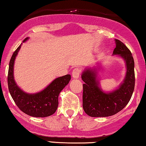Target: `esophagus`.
I'll list each match as a JSON object with an SVG mask.
<instances>
[{"mask_svg": "<svg viewBox=\"0 0 146 146\" xmlns=\"http://www.w3.org/2000/svg\"><path fill=\"white\" fill-rule=\"evenodd\" d=\"M80 75V69L79 68H74L72 72V76L74 79H78L79 78Z\"/></svg>", "mask_w": 146, "mask_h": 146, "instance_id": "1", "label": "esophagus"}]
</instances>
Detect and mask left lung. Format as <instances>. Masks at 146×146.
Segmentation results:
<instances>
[{"label":"left lung","instance_id":"8db88e82","mask_svg":"<svg viewBox=\"0 0 146 146\" xmlns=\"http://www.w3.org/2000/svg\"><path fill=\"white\" fill-rule=\"evenodd\" d=\"M116 48L113 55H118L125 62L126 74L117 89L105 92L100 86L98 71L100 64L86 68L82 73L83 84L82 106L85 113L91 117H107L123 110L130 100L135 84L134 62L130 50L123 42L115 39Z\"/></svg>","mask_w":146,"mask_h":146}]
</instances>
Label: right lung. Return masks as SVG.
Masks as SVG:
<instances>
[{"mask_svg": "<svg viewBox=\"0 0 146 146\" xmlns=\"http://www.w3.org/2000/svg\"><path fill=\"white\" fill-rule=\"evenodd\" d=\"M28 39V37L25 38L23 42ZM21 47V44L14 51L9 61L7 83L11 96L17 107L29 116L33 117L51 116L57 110L60 93L69 83L70 75L57 78L44 89L36 94L25 92L17 85L14 78V61Z\"/></svg>", "mask_w": 146, "mask_h": 146, "instance_id": "right-lung-1", "label": "right lung"}]
</instances>
